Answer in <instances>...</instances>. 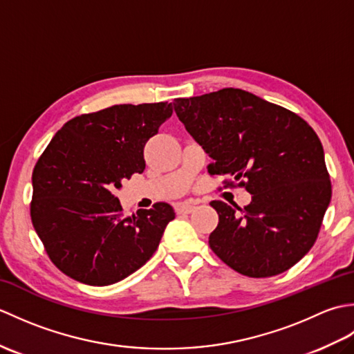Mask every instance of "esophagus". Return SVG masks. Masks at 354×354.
<instances>
[{
  "mask_svg": "<svg viewBox=\"0 0 354 354\" xmlns=\"http://www.w3.org/2000/svg\"><path fill=\"white\" fill-rule=\"evenodd\" d=\"M194 208H196L194 202H183V204H176L175 207L178 214H190Z\"/></svg>",
  "mask_w": 354,
  "mask_h": 354,
  "instance_id": "34e87169",
  "label": "esophagus"
}]
</instances>
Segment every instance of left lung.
I'll list each match as a JSON object with an SVG mask.
<instances>
[{
    "instance_id": "obj_1",
    "label": "left lung",
    "mask_w": 354,
    "mask_h": 354,
    "mask_svg": "<svg viewBox=\"0 0 354 354\" xmlns=\"http://www.w3.org/2000/svg\"><path fill=\"white\" fill-rule=\"evenodd\" d=\"M173 108L213 162L212 175L245 181L250 204L212 205L219 223L208 243L225 265L254 278L281 274L313 246L332 199L318 135L301 117L243 89L223 88Z\"/></svg>"
}]
</instances>
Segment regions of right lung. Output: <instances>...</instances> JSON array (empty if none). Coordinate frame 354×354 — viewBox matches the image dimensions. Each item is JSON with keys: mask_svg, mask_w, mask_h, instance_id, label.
Listing matches in <instances>:
<instances>
[{"mask_svg": "<svg viewBox=\"0 0 354 354\" xmlns=\"http://www.w3.org/2000/svg\"><path fill=\"white\" fill-rule=\"evenodd\" d=\"M171 103L114 104L57 131L37 160L30 207L51 261L73 280L108 286L152 257L175 219L169 204L123 216L115 192L146 169L145 146L170 118Z\"/></svg>", "mask_w": 354, "mask_h": 354, "instance_id": "1", "label": "right lung"}]
</instances>
